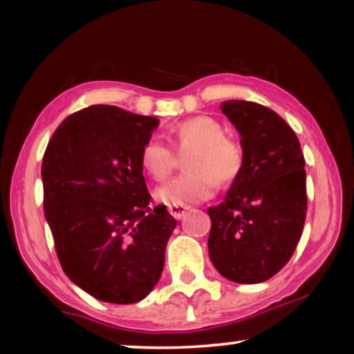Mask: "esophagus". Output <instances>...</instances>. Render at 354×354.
I'll return each instance as SVG.
<instances>
[{"instance_id": "34e87169", "label": "esophagus", "mask_w": 354, "mask_h": 354, "mask_svg": "<svg viewBox=\"0 0 354 354\" xmlns=\"http://www.w3.org/2000/svg\"><path fill=\"white\" fill-rule=\"evenodd\" d=\"M187 211H189V207L184 206V205H171V206H169V212L176 220H181L184 217V214L187 212Z\"/></svg>"}]
</instances>
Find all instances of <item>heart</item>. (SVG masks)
<instances>
[{"label":"heart","mask_w":354,"mask_h":354,"mask_svg":"<svg viewBox=\"0 0 354 354\" xmlns=\"http://www.w3.org/2000/svg\"><path fill=\"white\" fill-rule=\"evenodd\" d=\"M170 147L148 140L140 149V165L156 181H164L179 164L178 154H187L183 175L156 192L165 205H189L205 201L215 194L217 181L230 184L241 175L245 164L243 145L225 134L218 120L206 115L192 117L176 123L169 131Z\"/></svg>","instance_id":"b5f03b06"}]
</instances>
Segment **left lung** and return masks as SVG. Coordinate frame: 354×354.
<instances>
[{"label": "left lung", "mask_w": 354, "mask_h": 354, "mask_svg": "<svg viewBox=\"0 0 354 354\" xmlns=\"http://www.w3.org/2000/svg\"><path fill=\"white\" fill-rule=\"evenodd\" d=\"M221 111L241 133L243 170L218 206L209 207V257L241 284L270 279L301 237L308 211L306 170L298 137L277 112L230 100Z\"/></svg>", "instance_id": "1"}]
</instances>
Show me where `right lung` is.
Returning <instances> with one entry per match:
<instances>
[{
    "label": "right lung",
    "instance_id": "add662e5",
    "mask_svg": "<svg viewBox=\"0 0 354 354\" xmlns=\"http://www.w3.org/2000/svg\"><path fill=\"white\" fill-rule=\"evenodd\" d=\"M159 124L97 104L59 124L44 154V211L64 273L88 295L131 304L158 284L176 226L149 207L140 149Z\"/></svg>",
    "mask_w": 354,
    "mask_h": 354
}]
</instances>
